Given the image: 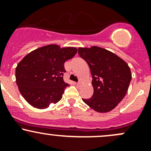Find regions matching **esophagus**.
Returning a JSON list of instances; mask_svg holds the SVG:
<instances>
[{"instance_id": "esophagus-1", "label": "esophagus", "mask_w": 151, "mask_h": 151, "mask_svg": "<svg viewBox=\"0 0 151 151\" xmlns=\"http://www.w3.org/2000/svg\"><path fill=\"white\" fill-rule=\"evenodd\" d=\"M75 83L77 85V86H78V85L80 84V82H75Z\"/></svg>"}]
</instances>
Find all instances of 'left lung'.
Segmentation results:
<instances>
[{"instance_id":"1","label":"left lung","mask_w":151,"mask_h":151,"mask_svg":"<svg viewBox=\"0 0 151 151\" xmlns=\"http://www.w3.org/2000/svg\"><path fill=\"white\" fill-rule=\"evenodd\" d=\"M78 54L90 68L94 89L90 98L82 100L98 112L111 111L128 91L131 80L130 68L112 52L97 46L79 47Z\"/></svg>"}]
</instances>
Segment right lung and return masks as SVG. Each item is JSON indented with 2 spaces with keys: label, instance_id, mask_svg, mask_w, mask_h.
Masks as SVG:
<instances>
[{
  "label": "right lung",
  "instance_id": "obj_1",
  "mask_svg": "<svg viewBox=\"0 0 151 151\" xmlns=\"http://www.w3.org/2000/svg\"><path fill=\"white\" fill-rule=\"evenodd\" d=\"M77 48H61L49 45L37 48L25 56L15 70L16 82L25 101L35 108L46 109L62 98L69 84L64 81V64L73 57Z\"/></svg>",
  "mask_w": 151,
  "mask_h": 151
}]
</instances>
